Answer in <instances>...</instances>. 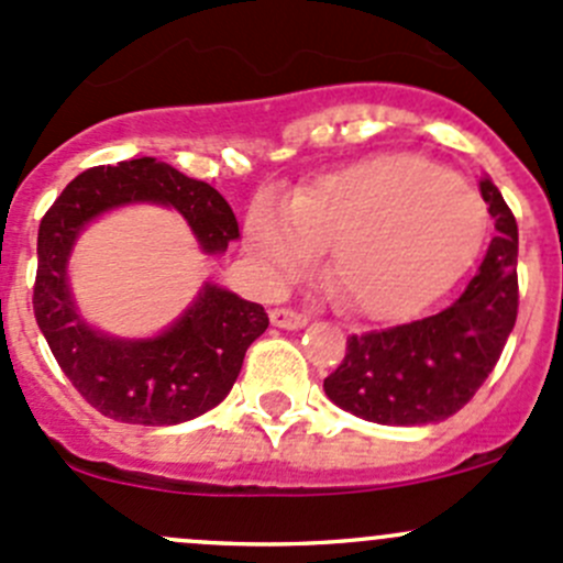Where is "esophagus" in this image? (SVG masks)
<instances>
[{
    "label": "esophagus",
    "instance_id": "esophagus-1",
    "mask_svg": "<svg viewBox=\"0 0 563 563\" xmlns=\"http://www.w3.org/2000/svg\"><path fill=\"white\" fill-rule=\"evenodd\" d=\"M269 318H272V323L280 329H299L308 323V313H299V310H294V308H272Z\"/></svg>",
    "mask_w": 563,
    "mask_h": 563
}]
</instances>
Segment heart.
Masks as SVG:
<instances>
[{"instance_id": "heart-1", "label": "heart", "mask_w": 563, "mask_h": 563, "mask_svg": "<svg viewBox=\"0 0 563 563\" xmlns=\"http://www.w3.org/2000/svg\"><path fill=\"white\" fill-rule=\"evenodd\" d=\"M487 203L444 166L411 152L321 176L291 203L258 196L247 245L269 283H291L329 247L327 286L349 313L391 321L450 291L485 245Z\"/></svg>"}]
</instances>
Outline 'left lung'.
Instances as JSON below:
<instances>
[{"label":"left lung","instance_id":"1","mask_svg":"<svg viewBox=\"0 0 563 563\" xmlns=\"http://www.w3.org/2000/svg\"><path fill=\"white\" fill-rule=\"evenodd\" d=\"M496 231L479 269L435 316L351 334L323 378L334 406L378 424H428L457 413L485 384L518 318V223L490 179L479 181Z\"/></svg>","mask_w":563,"mask_h":563}]
</instances>
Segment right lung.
Here are the masks:
<instances>
[{
	"instance_id": "add662e5",
	"label": "right lung",
	"mask_w": 563,
	"mask_h": 563,
	"mask_svg": "<svg viewBox=\"0 0 563 563\" xmlns=\"http://www.w3.org/2000/svg\"><path fill=\"white\" fill-rule=\"evenodd\" d=\"M135 201L174 207L207 253H223L240 236L229 201L168 163L139 157L95 166L78 174L40 220L32 308L62 373L103 417L128 424L187 422L229 395L269 316L207 283L185 316L157 338L119 340L87 327L67 288V255L89 220Z\"/></svg>"
}]
</instances>
